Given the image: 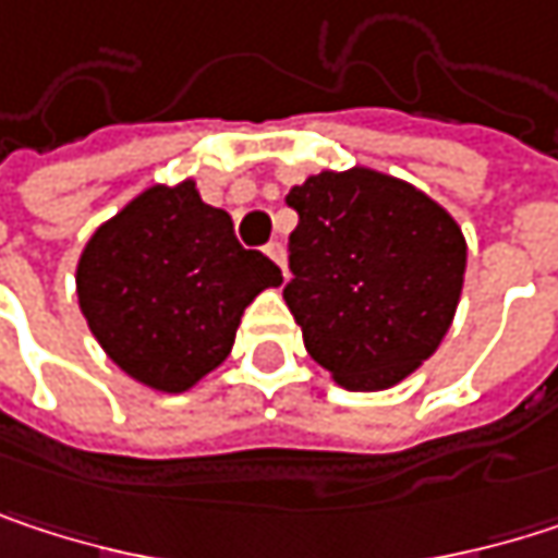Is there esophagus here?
<instances>
[{"instance_id": "34e87169", "label": "esophagus", "mask_w": 558, "mask_h": 558, "mask_svg": "<svg viewBox=\"0 0 558 558\" xmlns=\"http://www.w3.org/2000/svg\"><path fill=\"white\" fill-rule=\"evenodd\" d=\"M265 252H268V258H271V262L278 265L280 271H283V278H287V252H283V245H280V242H271V245H268Z\"/></svg>"}]
</instances>
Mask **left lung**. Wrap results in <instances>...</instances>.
<instances>
[{
    "instance_id": "1",
    "label": "left lung",
    "mask_w": 558,
    "mask_h": 558,
    "mask_svg": "<svg viewBox=\"0 0 558 558\" xmlns=\"http://www.w3.org/2000/svg\"><path fill=\"white\" fill-rule=\"evenodd\" d=\"M287 203L300 222L283 300L306 352L342 388L400 385L452 326L469 252L459 222L372 168L313 173Z\"/></svg>"
}]
</instances>
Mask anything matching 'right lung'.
Masks as SVG:
<instances>
[{"label": "right lung", "mask_w": 558, "mask_h": 558, "mask_svg": "<svg viewBox=\"0 0 558 558\" xmlns=\"http://www.w3.org/2000/svg\"><path fill=\"white\" fill-rule=\"evenodd\" d=\"M280 268L239 245L193 180L155 183L106 219L76 262V296L102 352L138 385L183 393L219 368L245 306Z\"/></svg>", "instance_id": "1"}]
</instances>
